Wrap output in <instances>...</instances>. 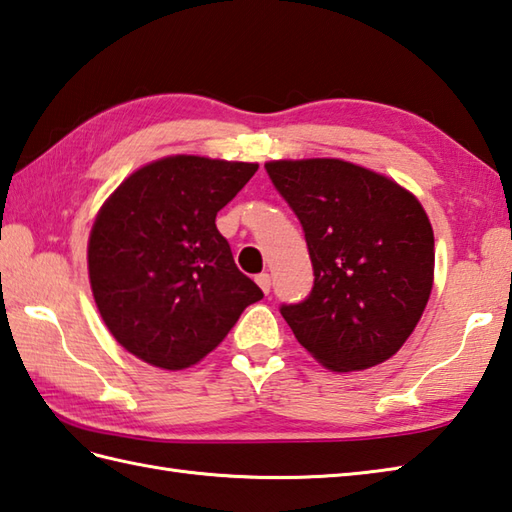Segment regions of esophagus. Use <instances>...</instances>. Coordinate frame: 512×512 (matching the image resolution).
Listing matches in <instances>:
<instances>
[{"label":"esophagus","instance_id":"1","mask_svg":"<svg viewBox=\"0 0 512 512\" xmlns=\"http://www.w3.org/2000/svg\"><path fill=\"white\" fill-rule=\"evenodd\" d=\"M256 283H258V287L265 291V294H269L271 291V276L269 274H258L256 276Z\"/></svg>","mask_w":512,"mask_h":512}]
</instances>
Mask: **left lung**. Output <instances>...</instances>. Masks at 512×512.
<instances>
[{"instance_id":"8db88e82","label":"left lung","mask_w":512,"mask_h":512,"mask_svg":"<svg viewBox=\"0 0 512 512\" xmlns=\"http://www.w3.org/2000/svg\"><path fill=\"white\" fill-rule=\"evenodd\" d=\"M298 216L314 265L311 294L280 314L331 371L389 360L429 302L435 241L420 201L387 176L340 159L265 163Z\"/></svg>"}]
</instances>
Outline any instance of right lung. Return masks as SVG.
<instances>
[{
    "label": "right lung",
    "mask_w": 512,
    "mask_h": 512,
    "mask_svg": "<svg viewBox=\"0 0 512 512\" xmlns=\"http://www.w3.org/2000/svg\"><path fill=\"white\" fill-rule=\"evenodd\" d=\"M256 163L176 154L130 174L97 214L90 287L123 349L179 371L203 360L263 291L238 271L216 214Z\"/></svg>",
    "instance_id": "right-lung-1"
}]
</instances>
